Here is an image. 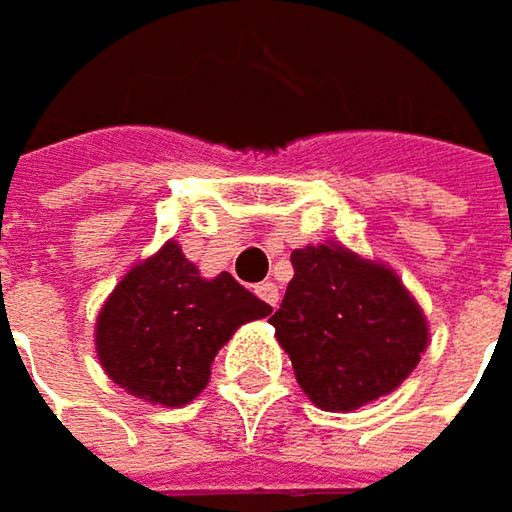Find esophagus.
Instances as JSON below:
<instances>
[{
    "instance_id": "1",
    "label": "esophagus",
    "mask_w": 512,
    "mask_h": 512,
    "mask_svg": "<svg viewBox=\"0 0 512 512\" xmlns=\"http://www.w3.org/2000/svg\"><path fill=\"white\" fill-rule=\"evenodd\" d=\"M255 293H257V299H260V302L269 304L272 310L278 307V287H275L272 281H263V284H257Z\"/></svg>"
}]
</instances>
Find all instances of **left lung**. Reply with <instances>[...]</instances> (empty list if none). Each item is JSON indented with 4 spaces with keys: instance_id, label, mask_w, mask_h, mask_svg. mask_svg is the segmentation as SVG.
Instances as JSON below:
<instances>
[{
    "instance_id": "1",
    "label": "left lung",
    "mask_w": 512,
    "mask_h": 512,
    "mask_svg": "<svg viewBox=\"0 0 512 512\" xmlns=\"http://www.w3.org/2000/svg\"><path fill=\"white\" fill-rule=\"evenodd\" d=\"M293 281L269 319L302 393L351 413L393 393L428 349V319L381 260L325 240L296 249Z\"/></svg>"
}]
</instances>
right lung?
<instances>
[{"label": "right lung", "instance_id": "1", "mask_svg": "<svg viewBox=\"0 0 512 512\" xmlns=\"http://www.w3.org/2000/svg\"><path fill=\"white\" fill-rule=\"evenodd\" d=\"M228 272L205 278L175 240L137 260L96 316V357L128 395L184 407L208 387L210 363L246 322L269 316Z\"/></svg>", "mask_w": 512, "mask_h": 512}]
</instances>
